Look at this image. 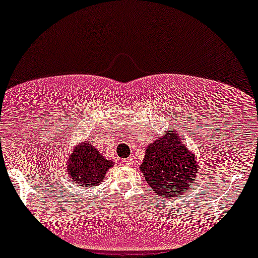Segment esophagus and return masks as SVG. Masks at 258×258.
<instances>
[{
	"mask_svg": "<svg viewBox=\"0 0 258 258\" xmlns=\"http://www.w3.org/2000/svg\"><path fill=\"white\" fill-rule=\"evenodd\" d=\"M123 162H125V164L127 165V166H131V165H133V158H127V159H125L123 160Z\"/></svg>",
	"mask_w": 258,
	"mask_h": 258,
	"instance_id": "obj_1",
	"label": "esophagus"
}]
</instances>
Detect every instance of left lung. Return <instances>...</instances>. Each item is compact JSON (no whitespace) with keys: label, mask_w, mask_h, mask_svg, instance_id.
Returning <instances> with one entry per match:
<instances>
[{"label":"left lung","mask_w":258,"mask_h":258,"mask_svg":"<svg viewBox=\"0 0 258 258\" xmlns=\"http://www.w3.org/2000/svg\"><path fill=\"white\" fill-rule=\"evenodd\" d=\"M176 132L170 130L162 138H156L147 148L141 165L148 184L156 195H164L167 199L193 189L199 168L194 154L183 146Z\"/></svg>","instance_id":"left-lung-1"}]
</instances>
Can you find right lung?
<instances>
[{"label": "right lung", "mask_w": 258, "mask_h": 258, "mask_svg": "<svg viewBox=\"0 0 258 258\" xmlns=\"http://www.w3.org/2000/svg\"><path fill=\"white\" fill-rule=\"evenodd\" d=\"M111 166L112 161L103 158L90 142H86L76 147L70 155L68 174L74 183L91 188L105 178V172Z\"/></svg>", "instance_id": "obj_1"}]
</instances>
